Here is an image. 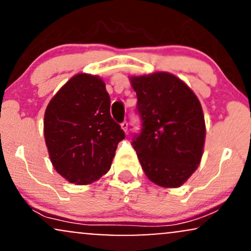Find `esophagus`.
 Masks as SVG:
<instances>
[{"label": "esophagus", "instance_id": "esophagus-1", "mask_svg": "<svg viewBox=\"0 0 251 251\" xmlns=\"http://www.w3.org/2000/svg\"><path fill=\"white\" fill-rule=\"evenodd\" d=\"M122 128L124 129V132H125V133H127V128H128V123L127 122H124V123H122Z\"/></svg>", "mask_w": 251, "mask_h": 251}]
</instances>
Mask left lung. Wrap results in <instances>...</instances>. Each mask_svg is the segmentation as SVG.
<instances>
[{"label": "left lung", "mask_w": 251, "mask_h": 251, "mask_svg": "<svg viewBox=\"0 0 251 251\" xmlns=\"http://www.w3.org/2000/svg\"><path fill=\"white\" fill-rule=\"evenodd\" d=\"M143 128L133 138L142 169L152 183L179 188L200 165L205 143L203 109L191 88L168 72L129 77Z\"/></svg>", "instance_id": "obj_1"}]
</instances>
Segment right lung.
I'll use <instances>...</instances> for the list:
<instances>
[{
	"label": "right lung",
	"instance_id": "add662e5",
	"mask_svg": "<svg viewBox=\"0 0 251 251\" xmlns=\"http://www.w3.org/2000/svg\"><path fill=\"white\" fill-rule=\"evenodd\" d=\"M111 100L103 80L79 73L51 98L43 132L50 162L60 176L87 185L107 174L119 142L125 138L109 113Z\"/></svg>",
	"mask_w": 251,
	"mask_h": 251
}]
</instances>
